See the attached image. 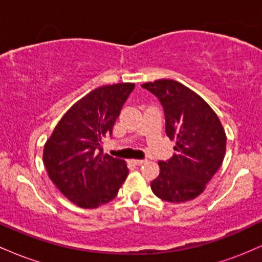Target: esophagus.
Segmentation results:
<instances>
[{"instance_id": "obj_1", "label": "esophagus", "mask_w": 262, "mask_h": 262, "mask_svg": "<svg viewBox=\"0 0 262 262\" xmlns=\"http://www.w3.org/2000/svg\"><path fill=\"white\" fill-rule=\"evenodd\" d=\"M145 161L146 160H134V159H133V160H130L132 164L135 165V166H140V165H143Z\"/></svg>"}]
</instances>
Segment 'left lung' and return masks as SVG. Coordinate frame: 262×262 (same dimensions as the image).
Instances as JSON below:
<instances>
[{"mask_svg":"<svg viewBox=\"0 0 262 262\" xmlns=\"http://www.w3.org/2000/svg\"><path fill=\"white\" fill-rule=\"evenodd\" d=\"M141 87L160 100L166 135L176 141L172 158L159 161L160 173L150 185L152 192L166 202L193 200L223 162L227 146L223 125L201 96L175 80H156Z\"/></svg>","mask_w":262,"mask_h":262,"instance_id":"left-lung-1","label":"left lung"}]
</instances>
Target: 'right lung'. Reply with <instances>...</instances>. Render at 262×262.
<instances>
[{
    "label": "right lung",
    "instance_id": "add662e5",
    "mask_svg": "<svg viewBox=\"0 0 262 262\" xmlns=\"http://www.w3.org/2000/svg\"><path fill=\"white\" fill-rule=\"evenodd\" d=\"M134 83L101 86L87 93L60 119L47 140L48 176L69 201L97 208L113 200L128 176L124 160L103 155L102 139L112 134Z\"/></svg>",
    "mask_w": 262,
    "mask_h": 262
}]
</instances>
